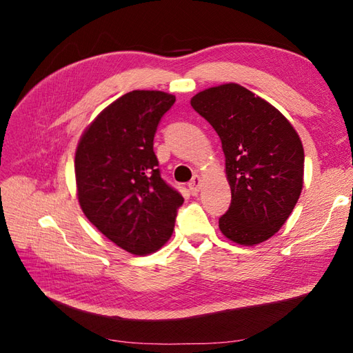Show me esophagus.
Wrapping results in <instances>:
<instances>
[{
	"mask_svg": "<svg viewBox=\"0 0 353 353\" xmlns=\"http://www.w3.org/2000/svg\"><path fill=\"white\" fill-rule=\"evenodd\" d=\"M200 187H201V178L199 175H194L193 179H191L190 184H188L190 193L193 194V196H197L199 191H200Z\"/></svg>",
	"mask_w": 353,
	"mask_h": 353,
	"instance_id": "1",
	"label": "esophagus"
}]
</instances>
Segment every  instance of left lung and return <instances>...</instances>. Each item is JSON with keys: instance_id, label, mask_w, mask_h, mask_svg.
Masks as SVG:
<instances>
[{"instance_id": "left-lung-1", "label": "left lung", "mask_w": 353, "mask_h": 353, "mask_svg": "<svg viewBox=\"0 0 353 353\" xmlns=\"http://www.w3.org/2000/svg\"><path fill=\"white\" fill-rule=\"evenodd\" d=\"M191 105L216 131L225 154L231 205L219 218L222 234L244 245L268 240L302 193L301 138L274 105L237 83L201 91Z\"/></svg>"}]
</instances>
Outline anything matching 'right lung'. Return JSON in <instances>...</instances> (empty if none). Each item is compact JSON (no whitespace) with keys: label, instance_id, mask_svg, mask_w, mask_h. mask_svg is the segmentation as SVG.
Masks as SVG:
<instances>
[{"label":"right lung","instance_id":"obj_1","mask_svg":"<svg viewBox=\"0 0 353 353\" xmlns=\"http://www.w3.org/2000/svg\"><path fill=\"white\" fill-rule=\"evenodd\" d=\"M175 97L131 91L83 132L74 156L79 205L92 225L123 250L156 252L172 236L184 197L162 178L153 140Z\"/></svg>","mask_w":353,"mask_h":353}]
</instances>
